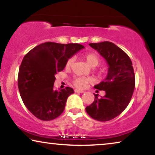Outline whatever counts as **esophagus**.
<instances>
[{"mask_svg": "<svg viewBox=\"0 0 155 155\" xmlns=\"http://www.w3.org/2000/svg\"><path fill=\"white\" fill-rule=\"evenodd\" d=\"M75 92H77V93H84V92L83 90H78V89H75Z\"/></svg>", "mask_w": 155, "mask_h": 155, "instance_id": "obj_1", "label": "esophagus"}]
</instances>
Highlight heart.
Here are the masks:
<instances>
[{
	"instance_id": "b5f03b06",
	"label": "heart",
	"mask_w": 155,
	"mask_h": 155,
	"mask_svg": "<svg viewBox=\"0 0 155 155\" xmlns=\"http://www.w3.org/2000/svg\"><path fill=\"white\" fill-rule=\"evenodd\" d=\"M82 58L86 61L87 63L90 66L94 68L97 66L100 63V59L99 56L94 53H87L82 55ZM73 63V58H70L67 60L65 63V67L70 68ZM92 82V79L89 78L84 77H77L73 80V83L77 87L84 88L88 83H90Z\"/></svg>"
}]
</instances>
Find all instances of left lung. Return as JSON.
Here are the masks:
<instances>
[{"label":"left lung","mask_w":155,"mask_h":155,"mask_svg":"<svg viewBox=\"0 0 155 155\" xmlns=\"http://www.w3.org/2000/svg\"><path fill=\"white\" fill-rule=\"evenodd\" d=\"M89 45L105 59L109 68L105 80L94 87L105 91L106 94L99 99V94H94V101L85 109L94 119L108 121L121 114L130 102L135 88L134 70L128 55L112 42Z\"/></svg>","instance_id":"8db88e82"}]
</instances>
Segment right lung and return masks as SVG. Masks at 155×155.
Listing matches in <instances>:
<instances>
[{
	"label": "right lung",
	"instance_id": "obj_1",
	"mask_svg": "<svg viewBox=\"0 0 155 155\" xmlns=\"http://www.w3.org/2000/svg\"><path fill=\"white\" fill-rule=\"evenodd\" d=\"M84 48L80 44L45 42L32 48L22 59L18 88L27 109L42 120L58 117L64 111L71 87L54 90L55 75L62 71L68 58Z\"/></svg>",
	"mask_w": 155,
	"mask_h": 155
}]
</instances>
